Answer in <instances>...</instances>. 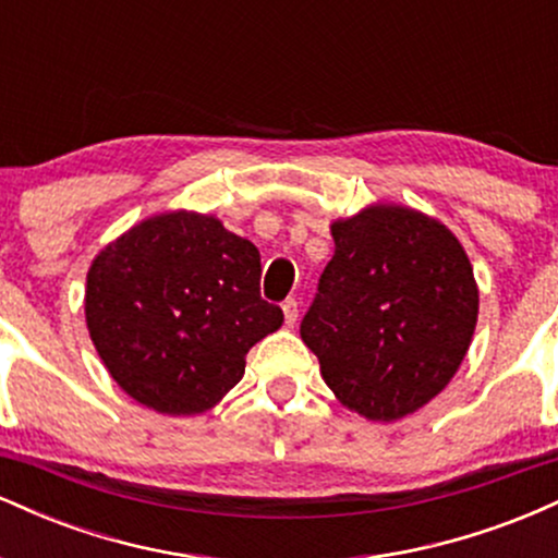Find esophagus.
<instances>
[{"mask_svg":"<svg viewBox=\"0 0 558 558\" xmlns=\"http://www.w3.org/2000/svg\"><path fill=\"white\" fill-rule=\"evenodd\" d=\"M283 317H286L288 328H293V325H296V319H299V301L296 299L283 301Z\"/></svg>","mask_w":558,"mask_h":558,"instance_id":"esophagus-1","label":"esophagus"}]
</instances>
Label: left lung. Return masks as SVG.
I'll return each instance as SVG.
<instances>
[{"label":"left lung","mask_w":558,"mask_h":558,"mask_svg":"<svg viewBox=\"0 0 558 558\" xmlns=\"http://www.w3.org/2000/svg\"><path fill=\"white\" fill-rule=\"evenodd\" d=\"M336 254L301 319L336 399L373 422L433 401L475 336L480 291L457 235L403 204L330 222Z\"/></svg>","instance_id":"8db88e82"}]
</instances>
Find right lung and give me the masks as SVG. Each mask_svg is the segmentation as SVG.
Segmentation results:
<instances>
[{
  "mask_svg": "<svg viewBox=\"0 0 558 558\" xmlns=\"http://www.w3.org/2000/svg\"><path fill=\"white\" fill-rule=\"evenodd\" d=\"M259 252L215 215L172 209L128 228L86 275V328L112 380L170 417H194L243 377L283 325L259 296Z\"/></svg>",
  "mask_w": 558,
  "mask_h": 558,
  "instance_id": "add662e5",
  "label": "right lung"
}]
</instances>
